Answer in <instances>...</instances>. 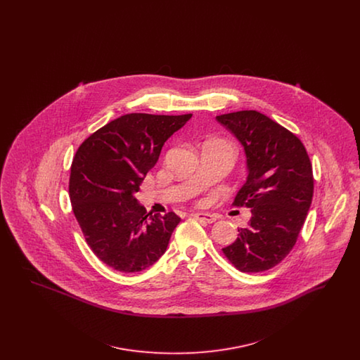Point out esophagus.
Here are the masks:
<instances>
[{"label": "esophagus", "instance_id": "1", "mask_svg": "<svg viewBox=\"0 0 360 360\" xmlns=\"http://www.w3.org/2000/svg\"><path fill=\"white\" fill-rule=\"evenodd\" d=\"M193 217L194 219H197V220H200V221H205V223H214L217 219H216V216H213V214H210V213H204V212H198V213H193Z\"/></svg>", "mask_w": 360, "mask_h": 360}]
</instances>
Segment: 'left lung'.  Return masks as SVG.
I'll list each match as a JSON object with an SVG mask.
<instances>
[{"instance_id":"8db88e82","label":"left lung","mask_w":360,"mask_h":360,"mask_svg":"<svg viewBox=\"0 0 360 360\" xmlns=\"http://www.w3.org/2000/svg\"><path fill=\"white\" fill-rule=\"evenodd\" d=\"M216 120L244 148L247 181L235 205L251 209L247 228L223 248L243 273L270 270L289 255L313 198V172L301 140L257 110H240Z\"/></svg>"}]
</instances>
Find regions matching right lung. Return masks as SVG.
Instances as JSON below:
<instances>
[{
  "label": "right lung",
  "mask_w": 360,
  "mask_h": 360,
  "mask_svg": "<svg viewBox=\"0 0 360 360\" xmlns=\"http://www.w3.org/2000/svg\"><path fill=\"white\" fill-rule=\"evenodd\" d=\"M190 117L124 115L79 146L71 166L70 200L86 243L109 267L143 271L166 252L181 217L174 212L150 216L136 193L167 139Z\"/></svg>",
  "instance_id": "obj_1"
}]
</instances>
